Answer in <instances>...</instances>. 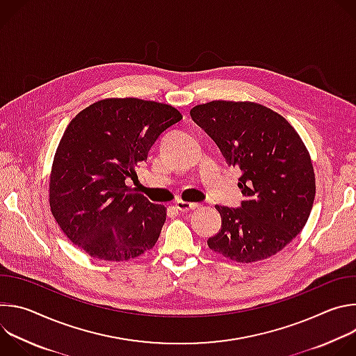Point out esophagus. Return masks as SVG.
Listing matches in <instances>:
<instances>
[{
  "label": "esophagus",
  "mask_w": 356,
  "mask_h": 356,
  "mask_svg": "<svg viewBox=\"0 0 356 356\" xmlns=\"http://www.w3.org/2000/svg\"><path fill=\"white\" fill-rule=\"evenodd\" d=\"M200 207H201V204H198V202H187V201H183V200L176 201V209L180 210V211L197 210V209H200Z\"/></svg>",
  "instance_id": "34e87169"
}]
</instances>
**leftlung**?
I'll return each instance as SVG.
<instances>
[{"label":"left lung","mask_w":356,"mask_h":356,"mask_svg":"<svg viewBox=\"0 0 356 356\" xmlns=\"http://www.w3.org/2000/svg\"><path fill=\"white\" fill-rule=\"evenodd\" d=\"M190 115L242 172L245 198L236 209L216 206L221 231L209 248L242 264L276 255L306 225L316 195L313 163L298 134L277 113L249 101H211Z\"/></svg>","instance_id":"1"}]
</instances>
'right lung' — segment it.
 Here are the masks:
<instances>
[{"label": "right lung", "instance_id": "obj_1", "mask_svg": "<svg viewBox=\"0 0 356 356\" xmlns=\"http://www.w3.org/2000/svg\"><path fill=\"white\" fill-rule=\"evenodd\" d=\"M181 118L155 101L107 98L67 125L50 173L49 202L65 235L90 257L120 262L155 246L166 209L125 181L138 179L150 147Z\"/></svg>", "mask_w": 356, "mask_h": 356}]
</instances>
